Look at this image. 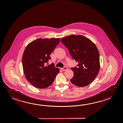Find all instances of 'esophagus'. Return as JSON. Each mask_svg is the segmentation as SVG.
I'll return each mask as SVG.
<instances>
[{
  "label": "esophagus",
  "mask_w": 123,
  "mask_h": 123,
  "mask_svg": "<svg viewBox=\"0 0 123 123\" xmlns=\"http://www.w3.org/2000/svg\"><path fill=\"white\" fill-rule=\"evenodd\" d=\"M61 69L63 71H66L68 69V68L67 67H64L63 68H61Z\"/></svg>",
  "instance_id": "1"
}]
</instances>
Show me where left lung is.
Returning a JSON list of instances; mask_svg holds the SVG:
<instances>
[{
    "mask_svg": "<svg viewBox=\"0 0 123 123\" xmlns=\"http://www.w3.org/2000/svg\"><path fill=\"white\" fill-rule=\"evenodd\" d=\"M73 59L78 62L71 68L73 77L71 82L77 86L84 87L94 81L100 68L99 53L90 39L81 35H70L61 39Z\"/></svg>",
    "mask_w": 123,
    "mask_h": 123,
    "instance_id": "left-lung-1",
    "label": "left lung"
}]
</instances>
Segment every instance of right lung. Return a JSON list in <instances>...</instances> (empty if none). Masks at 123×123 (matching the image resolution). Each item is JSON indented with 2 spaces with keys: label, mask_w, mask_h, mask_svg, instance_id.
Listing matches in <instances>:
<instances>
[{
  "label": "right lung",
  "mask_w": 123,
  "mask_h": 123,
  "mask_svg": "<svg viewBox=\"0 0 123 123\" xmlns=\"http://www.w3.org/2000/svg\"><path fill=\"white\" fill-rule=\"evenodd\" d=\"M60 38L38 39L27 46L22 56L24 73L33 86L43 89L50 86L59 72L52 64L45 65L50 55L60 42Z\"/></svg>",
  "instance_id": "obj_1"
}]
</instances>
